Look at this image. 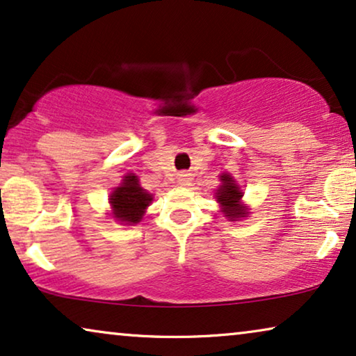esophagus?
Listing matches in <instances>:
<instances>
[{"instance_id":"esophagus-1","label":"esophagus","mask_w":356,"mask_h":356,"mask_svg":"<svg viewBox=\"0 0 356 356\" xmlns=\"http://www.w3.org/2000/svg\"><path fill=\"white\" fill-rule=\"evenodd\" d=\"M179 184L184 185V187H187V185H190V176H188V174H185V172L180 174V176H179Z\"/></svg>"}]
</instances>
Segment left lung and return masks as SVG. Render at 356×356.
Segmentation results:
<instances>
[{
  "label": "left lung",
  "instance_id": "1",
  "mask_svg": "<svg viewBox=\"0 0 356 356\" xmlns=\"http://www.w3.org/2000/svg\"><path fill=\"white\" fill-rule=\"evenodd\" d=\"M214 197H216V202L221 204L224 216L229 218L230 221H238L240 218H245L248 214V208L243 207L242 203L243 192L230 174H222L221 185H219Z\"/></svg>",
  "mask_w": 356,
  "mask_h": 356
}]
</instances>
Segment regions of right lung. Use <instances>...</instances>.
<instances>
[{"label": "right lung", "mask_w": 356, "mask_h": 356, "mask_svg": "<svg viewBox=\"0 0 356 356\" xmlns=\"http://www.w3.org/2000/svg\"><path fill=\"white\" fill-rule=\"evenodd\" d=\"M153 202V195L140 187L138 177L135 174L124 176L119 187L109 195V204L113 208V218L118 222L134 226L142 221L145 209Z\"/></svg>", "instance_id": "obj_1"}]
</instances>
